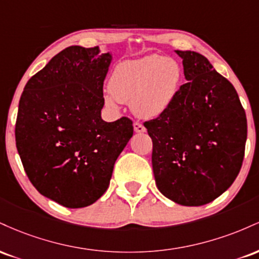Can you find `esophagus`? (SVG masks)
<instances>
[{
  "label": "esophagus",
  "mask_w": 259,
  "mask_h": 259,
  "mask_svg": "<svg viewBox=\"0 0 259 259\" xmlns=\"http://www.w3.org/2000/svg\"><path fill=\"white\" fill-rule=\"evenodd\" d=\"M134 130H135V133H146V127L142 125L141 123H139V121L134 123Z\"/></svg>",
  "instance_id": "obj_1"
}]
</instances>
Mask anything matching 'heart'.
Here are the masks:
<instances>
[{
	"mask_svg": "<svg viewBox=\"0 0 259 259\" xmlns=\"http://www.w3.org/2000/svg\"><path fill=\"white\" fill-rule=\"evenodd\" d=\"M180 74L179 64L169 57L152 55L121 62L112 72L105 101L109 107L130 103L138 117L153 119L173 102Z\"/></svg>",
	"mask_w": 259,
	"mask_h": 259,
	"instance_id": "obj_1",
	"label": "heart"
}]
</instances>
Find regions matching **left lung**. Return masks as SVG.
<instances>
[{
    "label": "left lung",
    "mask_w": 259,
    "mask_h": 259,
    "mask_svg": "<svg viewBox=\"0 0 259 259\" xmlns=\"http://www.w3.org/2000/svg\"><path fill=\"white\" fill-rule=\"evenodd\" d=\"M175 53L183 59L186 84L167 111L145 127L153 142L152 168L159 191L181 206H202L236 179L247 120L235 88L204 56Z\"/></svg>",
    "instance_id": "8db88e82"
}]
</instances>
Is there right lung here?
<instances>
[{
  "label": "right lung",
  "instance_id": "right-lung-1",
  "mask_svg": "<svg viewBox=\"0 0 259 259\" xmlns=\"http://www.w3.org/2000/svg\"><path fill=\"white\" fill-rule=\"evenodd\" d=\"M112 52L69 46L29 79L19 101L17 150L35 189L68 208L96 202L108 189L133 121L107 123L103 81Z\"/></svg>",
  "mask_w": 259,
  "mask_h": 259
}]
</instances>
